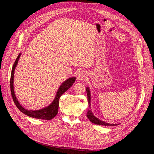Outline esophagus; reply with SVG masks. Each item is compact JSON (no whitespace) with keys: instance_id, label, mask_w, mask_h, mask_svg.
Masks as SVG:
<instances>
[{"instance_id":"obj_1","label":"esophagus","mask_w":154,"mask_h":154,"mask_svg":"<svg viewBox=\"0 0 154 154\" xmlns=\"http://www.w3.org/2000/svg\"><path fill=\"white\" fill-rule=\"evenodd\" d=\"M87 74L85 71H80L77 75V79L78 81H83L86 80Z\"/></svg>"}]
</instances>
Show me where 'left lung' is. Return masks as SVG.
I'll list each match as a JSON object with an SVG mask.
<instances>
[{
  "mask_svg": "<svg viewBox=\"0 0 154 154\" xmlns=\"http://www.w3.org/2000/svg\"><path fill=\"white\" fill-rule=\"evenodd\" d=\"M86 91L87 94V98H88V110L87 113V116L88 119H89L91 122L93 123L96 125H103V126H116L119 124H111L109 123L105 122L104 121H102L97 118H96L93 114L92 109H91V93L90 88L88 87H86Z\"/></svg>",
  "mask_w": 154,
  "mask_h": 154,
  "instance_id": "8db88e82",
  "label": "left lung"
}]
</instances>
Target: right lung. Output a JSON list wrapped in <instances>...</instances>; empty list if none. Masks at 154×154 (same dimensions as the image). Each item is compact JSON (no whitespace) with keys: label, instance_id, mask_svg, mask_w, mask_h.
I'll return each instance as SVG.
<instances>
[{"label":"right lung","instance_id":"add662e5","mask_svg":"<svg viewBox=\"0 0 154 154\" xmlns=\"http://www.w3.org/2000/svg\"><path fill=\"white\" fill-rule=\"evenodd\" d=\"M21 54L22 53H20L18 55V57L15 60V63L13 64V68L11 70V79H10V88H11V95H12L13 101L15 102L17 108L19 109L23 114H26L27 116H29V117L36 118V119H44V120H50L51 119L54 118L58 114L59 100H60V96H61L65 92L67 91L69 88L73 85V83L75 82L76 77L69 78L67 79L66 80H65L62 84L60 85L53 101L51 102L48 106L36 110H30L28 109H26L24 108V107H23L20 105L19 102H18L15 95V91H14V85H13L15 70L16 69V67L18 64V60H19Z\"/></svg>","mask_w":154,"mask_h":154}]
</instances>
